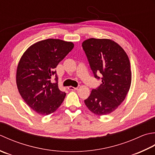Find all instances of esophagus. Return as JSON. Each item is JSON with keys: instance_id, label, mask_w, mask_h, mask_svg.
Wrapping results in <instances>:
<instances>
[{"instance_id": "34e87169", "label": "esophagus", "mask_w": 155, "mask_h": 155, "mask_svg": "<svg viewBox=\"0 0 155 155\" xmlns=\"http://www.w3.org/2000/svg\"><path fill=\"white\" fill-rule=\"evenodd\" d=\"M68 89L69 90H78V87H73V86H69L68 87Z\"/></svg>"}]
</instances>
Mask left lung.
I'll return each instance as SVG.
<instances>
[{"label": "left lung", "instance_id": "1", "mask_svg": "<svg viewBox=\"0 0 155 155\" xmlns=\"http://www.w3.org/2000/svg\"><path fill=\"white\" fill-rule=\"evenodd\" d=\"M94 77L102 83L91 90L84 103L97 116L107 115L117 109L130 90V63L124 50L108 39L90 38L82 43Z\"/></svg>", "mask_w": 155, "mask_h": 155}]
</instances>
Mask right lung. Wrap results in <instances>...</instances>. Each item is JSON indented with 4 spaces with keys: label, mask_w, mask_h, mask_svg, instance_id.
I'll use <instances>...</instances> for the list:
<instances>
[{
    "label": "right lung",
    "mask_w": 155,
    "mask_h": 155,
    "mask_svg": "<svg viewBox=\"0 0 155 155\" xmlns=\"http://www.w3.org/2000/svg\"><path fill=\"white\" fill-rule=\"evenodd\" d=\"M74 47L72 42L47 39L34 43L22 55L16 75L18 92L39 114L54 112L64 102L66 94L59 89L55 68ZM53 77L55 83L51 81Z\"/></svg>",
    "instance_id": "1"
}]
</instances>
